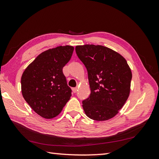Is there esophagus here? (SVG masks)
Listing matches in <instances>:
<instances>
[{
    "label": "esophagus",
    "mask_w": 159,
    "mask_h": 159,
    "mask_svg": "<svg viewBox=\"0 0 159 159\" xmlns=\"http://www.w3.org/2000/svg\"><path fill=\"white\" fill-rule=\"evenodd\" d=\"M72 91L74 93H76L77 91H78V89L76 88V87H74V88H72Z\"/></svg>",
    "instance_id": "esophagus-1"
}]
</instances>
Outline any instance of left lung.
<instances>
[{
	"mask_svg": "<svg viewBox=\"0 0 159 159\" xmlns=\"http://www.w3.org/2000/svg\"><path fill=\"white\" fill-rule=\"evenodd\" d=\"M75 49L88 74L91 93L82 102L86 116L96 121L111 119L130 95L132 72L126 60L101 45L76 46Z\"/></svg>",
	"mask_w": 159,
	"mask_h": 159,
	"instance_id": "8db88e82",
	"label": "left lung"
}]
</instances>
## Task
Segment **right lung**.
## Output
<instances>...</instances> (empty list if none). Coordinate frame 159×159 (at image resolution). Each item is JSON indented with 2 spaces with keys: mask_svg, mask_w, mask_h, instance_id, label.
Here are the masks:
<instances>
[{
  "mask_svg": "<svg viewBox=\"0 0 159 159\" xmlns=\"http://www.w3.org/2000/svg\"><path fill=\"white\" fill-rule=\"evenodd\" d=\"M74 49L67 45L47 50L39 54L22 74V96L31 109L45 119L59 115L72 96L63 67L69 62Z\"/></svg>",
  "mask_w": 159,
  "mask_h": 159,
  "instance_id": "right-lung-1",
  "label": "right lung"
}]
</instances>
